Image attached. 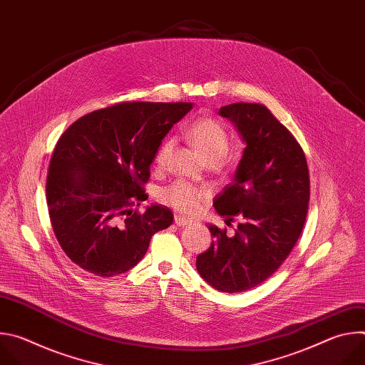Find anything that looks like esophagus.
Masks as SVG:
<instances>
[{
    "label": "esophagus",
    "instance_id": "obj_1",
    "mask_svg": "<svg viewBox=\"0 0 365 365\" xmlns=\"http://www.w3.org/2000/svg\"><path fill=\"white\" fill-rule=\"evenodd\" d=\"M175 224H176V225H179V227H186V225H190V224H192V221H190V220H187V218H185V217L176 215V217H175Z\"/></svg>",
    "mask_w": 365,
    "mask_h": 365
}]
</instances>
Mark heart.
I'll return each mask as SVG.
<instances>
[{"label": "heart", "mask_w": 365, "mask_h": 365, "mask_svg": "<svg viewBox=\"0 0 365 365\" xmlns=\"http://www.w3.org/2000/svg\"><path fill=\"white\" fill-rule=\"evenodd\" d=\"M186 137L207 165H217L228 151L230 138L227 128L214 118H199L186 131ZM173 148V140H166L155 153V166L163 168ZM207 196L202 187L183 180H176L159 192V200L180 214H195L200 202Z\"/></svg>", "instance_id": "b5f03b06"}]
</instances>
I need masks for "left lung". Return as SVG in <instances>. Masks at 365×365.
I'll return each instance as SVG.
<instances>
[{
    "instance_id": "1",
    "label": "left lung",
    "mask_w": 365,
    "mask_h": 365,
    "mask_svg": "<svg viewBox=\"0 0 365 365\" xmlns=\"http://www.w3.org/2000/svg\"><path fill=\"white\" fill-rule=\"evenodd\" d=\"M245 148L232 182L215 196L234 235L210 225L214 241L196 257L200 277L220 292L238 293L267 280L303 230L310 195L304 153L292 133L262 103L237 102L220 110Z\"/></svg>"
}]
</instances>
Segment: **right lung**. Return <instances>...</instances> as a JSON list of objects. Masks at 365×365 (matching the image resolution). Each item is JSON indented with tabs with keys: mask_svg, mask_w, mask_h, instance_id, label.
Wrapping results in <instances>:
<instances>
[{
	"mask_svg": "<svg viewBox=\"0 0 365 365\" xmlns=\"http://www.w3.org/2000/svg\"><path fill=\"white\" fill-rule=\"evenodd\" d=\"M192 102H121L75 121L48 165L46 200L53 232L81 269L113 277L133 269L151 237L172 225L168 206L147 199L150 166Z\"/></svg>",
	"mask_w": 365,
	"mask_h": 365,
	"instance_id": "1",
	"label": "right lung"
}]
</instances>
